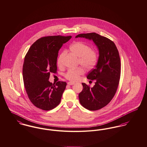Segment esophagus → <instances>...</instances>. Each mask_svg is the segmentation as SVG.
Here are the masks:
<instances>
[{
  "label": "esophagus",
  "instance_id": "34e87169",
  "mask_svg": "<svg viewBox=\"0 0 147 147\" xmlns=\"http://www.w3.org/2000/svg\"><path fill=\"white\" fill-rule=\"evenodd\" d=\"M74 82H67V84L68 85H73V84H74Z\"/></svg>",
  "mask_w": 147,
  "mask_h": 147
}]
</instances>
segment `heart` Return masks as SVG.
<instances>
[{"instance_id":"obj_1","label":"heart","mask_w":147,"mask_h":147,"mask_svg":"<svg viewBox=\"0 0 147 147\" xmlns=\"http://www.w3.org/2000/svg\"><path fill=\"white\" fill-rule=\"evenodd\" d=\"M70 50L78 57V63L86 69H91L97 63L98 52L96 50L90 49V47L84 42L80 41L74 42L70 45ZM64 55L65 52H63L59 56L57 60L58 66H63V60ZM83 73V69L80 67L68 70L64 74V77L67 80L76 81Z\"/></svg>"}]
</instances>
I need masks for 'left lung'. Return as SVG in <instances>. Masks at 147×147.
Segmentation results:
<instances>
[{"label":"left lung","mask_w":147,"mask_h":147,"mask_svg":"<svg viewBox=\"0 0 147 147\" xmlns=\"http://www.w3.org/2000/svg\"><path fill=\"white\" fill-rule=\"evenodd\" d=\"M92 40L98 49L99 56L95 67L87 78L95 80L93 87L82 83L83 90L79 94L80 102L86 109L97 111L108 104L117 91L121 76V60L114 42L97 33L80 34L76 38Z\"/></svg>","instance_id":"left-lung-1"}]
</instances>
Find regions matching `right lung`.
Returning a JSON list of instances; mask_svg holds the SVG:
<instances>
[{"instance_id": "add662e5", "label": "right lung", "mask_w": 147, "mask_h": 147, "mask_svg": "<svg viewBox=\"0 0 147 147\" xmlns=\"http://www.w3.org/2000/svg\"><path fill=\"white\" fill-rule=\"evenodd\" d=\"M71 36H48L35 42L27 52L22 75L29 98L37 108L49 111L60 102L66 86L65 82L52 84L49 81L51 73L57 71L59 51Z\"/></svg>"}]
</instances>
